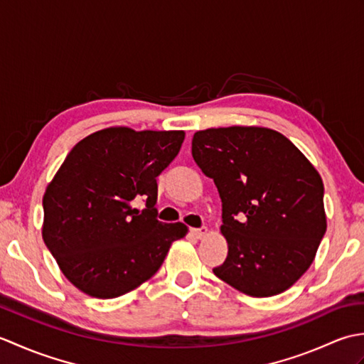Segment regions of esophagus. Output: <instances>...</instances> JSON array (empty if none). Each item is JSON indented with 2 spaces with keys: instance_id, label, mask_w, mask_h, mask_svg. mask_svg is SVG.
I'll use <instances>...</instances> for the list:
<instances>
[{
  "instance_id": "34e87169",
  "label": "esophagus",
  "mask_w": 364,
  "mask_h": 364,
  "mask_svg": "<svg viewBox=\"0 0 364 364\" xmlns=\"http://www.w3.org/2000/svg\"><path fill=\"white\" fill-rule=\"evenodd\" d=\"M208 231H210V230H208V227H202V228H192L191 233H192V236L197 237V239H203V237H206Z\"/></svg>"
}]
</instances>
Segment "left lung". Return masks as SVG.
Instances as JSON below:
<instances>
[{
	"mask_svg": "<svg viewBox=\"0 0 364 364\" xmlns=\"http://www.w3.org/2000/svg\"><path fill=\"white\" fill-rule=\"evenodd\" d=\"M192 156L222 198L228 255L214 275L250 297L289 289L327 230L318 170L289 139L262 127L197 131Z\"/></svg>",
	"mask_w": 364,
	"mask_h": 364,
	"instance_id": "8db88e82",
	"label": "left lung"
}]
</instances>
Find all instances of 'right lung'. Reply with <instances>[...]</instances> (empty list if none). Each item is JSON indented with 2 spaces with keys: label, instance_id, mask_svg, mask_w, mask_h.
<instances>
[{
  "label": "right lung",
  "instance_id": "obj_1",
  "mask_svg": "<svg viewBox=\"0 0 364 364\" xmlns=\"http://www.w3.org/2000/svg\"><path fill=\"white\" fill-rule=\"evenodd\" d=\"M184 131H95L67 154L43 194L42 237L75 288L115 299L158 272L181 222L156 219V176L175 159ZM142 196L139 212L132 200Z\"/></svg>",
  "mask_w": 364,
  "mask_h": 364
}]
</instances>
